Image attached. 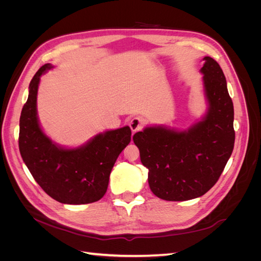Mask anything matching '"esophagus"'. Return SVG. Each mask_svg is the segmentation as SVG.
I'll use <instances>...</instances> for the list:
<instances>
[{
  "label": "esophagus",
  "instance_id": "obj_1",
  "mask_svg": "<svg viewBox=\"0 0 261 261\" xmlns=\"http://www.w3.org/2000/svg\"><path fill=\"white\" fill-rule=\"evenodd\" d=\"M129 127L133 133H136L144 127V120L138 116L133 117L129 121Z\"/></svg>",
  "mask_w": 261,
  "mask_h": 261
}]
</instances>
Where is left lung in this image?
<instances>
[{"instance_id":"left-lung-1","label":"left lung","mask_w":261,"mask_h":261,"mask_svg":"<svg viewBox=\"0 0 261 261\" xmlns=\"http://www.w3.org/2000/svg\"><path fill=\"white\" fill-rule=\"evenodd\" d=\"M203 61L200 72L209 109L202 121L184 132L150 126L133 137L149 170L150 189L164 200L184 201L206 194L234 148V108L225 76L217 61Z\"/></svg>"}]
</instances>
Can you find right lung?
I'll return each mask as SVG.
<instances>
[{
	"instance_id": "add662e5",
	"label": "right lung",
	"mask_w": 261,
	"mask_h": 261,
	"mask_svg": "<svg viewBox=\"0 0 261 261\" xmlns=\"http://www.w3.org/2000/svg\"><path fill=\"white\" fill-rule=\"evenodd\" d=\"M51 64L39 68L29 85V96L19 120V151L31 175L43 191L62 203L84 204L105 196L110 173L123 149L130 143L128 126L98 134L86 145L65 149L44 135L37 117L40 76Z\"/></svg>"
}]
</instances>
